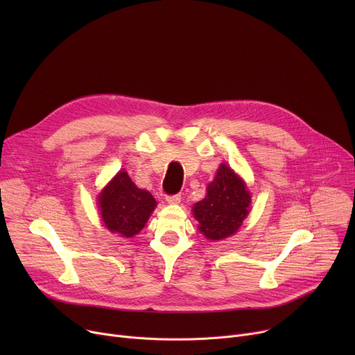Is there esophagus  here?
Listing matches in <instances>:
<instances>
[{"mask_svg":"<svg viewBox=\"0 0 355 355\" xmlns=\"http://www.w3.org/2000/svg\"><path fill=\"white\" fill-rule=\"evenodd\" d=\"M165 200L170 202V204H178L181 201V194H173V196H166Z\"/></svg>","mask_w":355,"mask_h":355,"instance_id":"34e87169","label":"esophagus"}]
</instances>
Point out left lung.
<instances>
[{
	"instance_id": "left-lung-1",
	"label": "left lung",
	"mask_w": 355,
	"mask_h": 355,
	"mask_svg": "<svg viewBox=\"0 0 355 355\" xmlns=\"http://www.w3.org/2000/svg\"><path fill=\"white\" fill-rule=\"evenodd\" d=\"M250 194L245 182L226 164H221L207 196L193 207L200 232L210 240L234 234L248 216Z\"/></svg>"
}]
</instances>
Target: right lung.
Returning <instances> with one entry per match:
<instances>
[{"instance_id": "1", "label": "right lung", "mask_w": 355, "mask_h": 355, "mask_svg": "<svg viewBox=\"0 0 355 355\" xmlns=\"http://www.w3.org/2000/svg\"><path fill=\"white\" fill-rule=\"evenodd\" d=\"M155 206L151 193L139 190L125 171H119L99 196L105 226L122 237L138 234Z\"/></svg>"}]
</instances>
